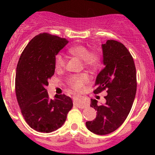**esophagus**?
<instances>
[{
    "label": "esophagus",
    "mask_w": 155,
    "mask_h": 155,
    "mask_svg": "<svg viewBox=\"0 0 155 155\" xmlns=\"http://www.w3.org/2000/svg\"><path fill=\"white\" fill-rule=\"evenodd\" d=\"M73 99H74V101H76V102H77V101L82 99V97L76 96V97H75ZM88 105H89V104H87V103H80V102H79L77 104V107H79V108H85V107H87Z\"/></svg>",
    "instance_id": "1"
}]
</instances>
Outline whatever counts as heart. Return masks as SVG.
Masks as SVG:
<instances>
[{"label": "heart", "mask_w": 155, "mask_h": 155, "mask_svg": "<svg viewBox=\"0 0 155 155\" xmlns=\"http://www.w3.org/2000/svg\"><path fill=\"white\" fill-rule=\"evenodd\" d=\"M68 52L71 55L76 56L82 59L85 67L90 69H96L101 62V56L97 51H89L88 48L83 45H77L72 46L68 49ZM66 64V58L61 53H58L55 56V68L57 70H61ZM89 79L88 74L86 73L80 74L71 75L68 78L69 85L74 90H79L87 82Z\"/></svg>", "instance_id": "1"}]
</instances>
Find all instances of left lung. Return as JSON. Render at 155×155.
<instances>
[{
  "label": "left lung",
  "instance_id": "8db88e82",
  "mask_svg": "<svg viewBox=\"0 0 155 155\" xmlns=\"http://www.w3.org/2000/svg\"><path fill=\"white\" fill-rule=\"evenodd\" d=\"M101 46L105 68L97 76L94 92L107 90V102L99 106L97 101L91 99L97 116L85 124L91 132L107 135L123 124L130 111L137 92V73L134 58L122 43L109 40Z\"/></svg>",
  "mask_w": 155,
  "mask_h": 155
}]
</instances>
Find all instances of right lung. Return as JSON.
I'll use <instances>...</instances> for the list:
<instances>
[{
    "instance_id": "obj_1",
    "label": "right lung",
    "mask_w": 155,
    "mask_h": 155,
    "mask_svg": "<svg viewBox=\"0 0 155 155\" xmlns=\"http://www.w3.org/2000/svg\"><path fill=\"white\" fill-rule=\"evenodd\" d=\"M68 40L47 33L35 36L18 60L15 74V94L21 114L35 130L51 133L65 122L73 101L65 94L50 99L46 87L54 75L55 56Z\"/></svg>"
}]
</instances>
